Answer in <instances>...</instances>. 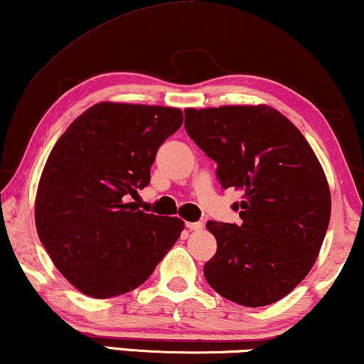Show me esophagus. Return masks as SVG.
<instances>
[{
	"label": "esophagus",
	"instance_id": "obj_1",
	"mask_svg": "<svg viewBox=\"0 0 364 364\" xmlns=\"http://www.w3.org/2000/svg\"><path fill=\"white\" fill-rule=\"evenodd\" d=\"M186 226L189 231H199V230H203L204 224L203 223H186Z\"/></svg>",
	"mask_w": 364,
	"mask_h": 364
}]
</instances>
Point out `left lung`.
Listing matches in <instances>:
<instances>
[{
	"label": "left lung",
	"mask_w": 364,
	"mask_h": 364,
	"mask_svg": "<svg viewBox=\"0 0 364 364\" xmlns=\"http://www.w3.org/2000/svg\"><path fill=\"white\" fill-rule=\"evenodd\" d=\"M183 113L187 134L218 164L223 189L245 192L232 204L240 224H205L218 241L205 280L240 306H270L307 277L321 251L331 219L324 170L304 134L270 106Z\"/></svg>",
	"instance_id": "obj_1"
}]
</instances>
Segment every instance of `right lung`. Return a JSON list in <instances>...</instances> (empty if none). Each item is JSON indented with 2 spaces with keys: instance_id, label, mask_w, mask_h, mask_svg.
I'll return each instance as SVG.
<instances>
[{
  "instance_id": "obj_1",
  "label": "right lung",
  "mask_w": 364,
  "mask_h": 364,
  "mask_svg": "<svg viewBox=\"0 0 364 364\" xmlns=\"http://www.w3.org/2000/svg\"><path fill=\"white\" fill-rule=\"evenodd\" d=\"M182 121L177 107L97 102L52 148L35 224L57 270L89 297L140 287L181 237L182 219L143 213L127 199L150 183L156 151Z\"/></svg>"
}]
</instances>
